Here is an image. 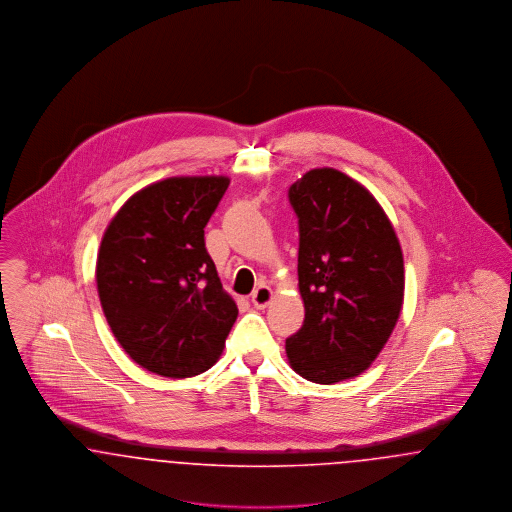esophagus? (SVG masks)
Returning a JSON list of instances; mask_svg holds the SVG:
<instances>
[{
  "label": "esophagus",
  "instance_id": "1",
  "mask_svg": "<svg viewBox=\"0 0 512 512\" xmlns=\"http://www.w3.org/2000/svg\"><path fill=\"white\" fill-rule=\"evenodd\" d=\"M274 293L268 288V286H259L253 295H251V303L257 307V309H265L268 303L272 301Z\"/></svg>",
  "mask_w": 512,
  "mask_h": 512
}]
</instances>
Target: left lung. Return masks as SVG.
Segmentation results:
<instances>
[{
  "label": "left lung",
  "instance_id": "8db88e82",
  "mask_svg": "<svg viewBox=\"0 0 512 512\" xmlns=\"http://www.w3.org/2000/svg\"><path fill=\"white\" fill-rule=\"evenodd\" d=\"M290 203L305 320L286 355L305 380L336 384L365 372L390 340L405 295L403 251L376 197L336 169L305 172Z\"/></svg>",
  "mask_w": 512,
  "mask_h": 512
}]
</instances>
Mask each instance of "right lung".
<instances>
[{
  "label": "right lung",
  "mask_w": 512,
  "mask_h": 512,
  "mask_svg": "<svg viewBox=\"0 0 512 512\" xmlns=\"http://www.w3.org/2000/svg\"><path fill=\"white\" fill-rule=\"evenodd\" d=\"M228 176H172L130 195L103 232L99 301L128 357L190 378L219 361L238 307L205 249Z\"/></svg>",
  "instance_id": "1"
}]
</instances>
